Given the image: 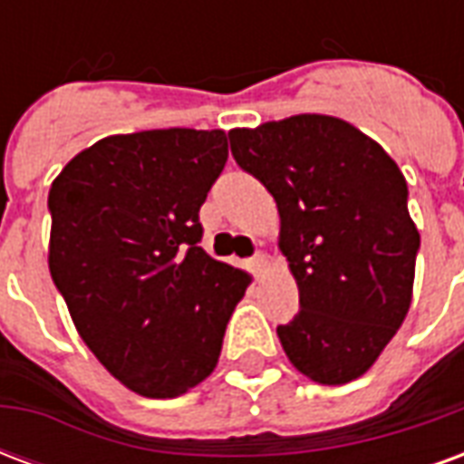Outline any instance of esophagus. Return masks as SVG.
<instances>
[{
  "label": "esophagus",
  "mask_w": 464,
  "mask_h": 464,
  "mask_svg": "<svg viewBox=\"0 0 464 464\" xmlns=\"http://www.w3.org/2000/svg\"><path fill=\"white\" fill-rule=\"evenodd\" d=\"M248 266H251L253 273H261L263 266H266V256H263V253H256L253 258H248Z\"/></svg>",
  "instance_id": "esophagus-1"
}]
</instances>
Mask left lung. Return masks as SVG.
Returning <instances> with one entry per match:
<instances>
[{"instance_id": "obj_1", "label": "left lung", "mask_w": 464, "mask_h": 464, "mask_svg": "<svg viewBox=\"0 0 464 464\" xmlns=\"http://www.w3.org/2000/svg\"><path fill=\"white\" fill-rule=\"evenodd\" d=\"M243 171L281 213L301 311L278 338L323 385L360 378L408 315L420 233L398 163L343 119L301 114L228 131Z\"/></svg>"}]
</instances>
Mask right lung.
Wrapping results in <instances>:
<instances>
[{
    "instance_id": "1",
    "label": "right lung",
    "mask_w": 464,
    "mask_h": 464,
    "mask_svg": "<svg viewBox=\"0 0 464 464\" xmlns=\"http://www.w3.org/2000/svg\"><path fill=\"white\" fill-rule=\"evenodd\" d=\"M226 159L218 129L119 133L52 183L56 291L99 362L143 398H176L211 375L251 283L198 246V211Z\"/></svg>"
}]
</instances>
